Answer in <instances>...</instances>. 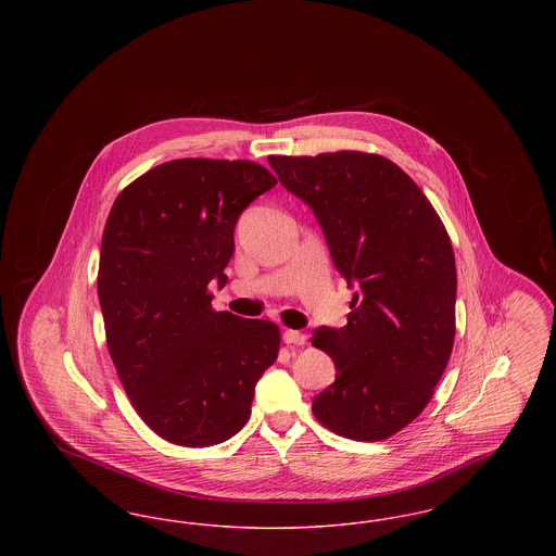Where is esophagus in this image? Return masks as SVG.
<instances>
[{
	"mask_svg": "<svg viewBox=\"0 0 556 556\" xmlns=\"http://www.w3.org/2000/svg\"><path fill=\"white\" fill-rule=\"evenodd\" d=\"M283 342L290 345H304L306 344V336H304L302 331H293V329H288V331H283Z\"/></svg>",
	"mask_w": 556,
	"mask_h": 556,
	"instance_id": "esophagus-1",
	"label": "esophagus"
}]
</instances>
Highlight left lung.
<instances>
[{"label":"left lung","mask_w":556,"mask_h":556,"mask_svg":"<svg viewBox=\"0 0 556 556\" xmlns=\"http://www.w3.org/2000/svg\"><path fill=\"white\" fill-rule=\"evenodd\" d=\"M268 164L313 208L338 270L358 288L348 325L313 336L336 365L313 413L348 440H388L424 413L452 354L448 231L421 187L379 154L342 150L268 156Z\"/></svg>","instance_id":"obj_1"}]
</instances>
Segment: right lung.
I'll return each mask as SVG.
<instances>
[{
    "instance_id": "obj_1",
    "label": "right lung",
    "mask_w": 556,
    "mask_h": 556,
    "mask_svg": "<svg viewBox=\"0 0 556 556\" xmlns=\"http://www.w3.org/2000/svg\"><path fill=\"white\" fill-rule=\"evenodd\" d=\"M275 186L252 160H170L108 214L98 270L108 352L141 421L170 444L236 435L277 361L279 327L216 313L208 290L227 281L239 214Z\"/></svg>"
}]
</instances>
